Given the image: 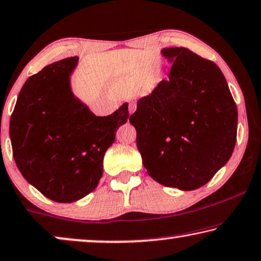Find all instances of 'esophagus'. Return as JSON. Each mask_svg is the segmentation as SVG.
I'll return each mask as SVG.
<instances>
[{
    "label": "esophagus",
    "instance_id": "34e87169",
    "mask_svg": "<svg viewBox=\"0 0 261 261\" xmlns=\"http://www.w3.org/2000/svg\"><path fill=\"white\" fill-rule=\"evenodd\" d=\"M135 109H137V103H135L134 101H130L129 108H128V111H129V114H133V113L135 112Z\"/></svg>",
    "mask_w": 261,
    "mask_h": 261
}]
</instances>
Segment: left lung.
<instances>
[{
    "instance_id": "left-lung-1",
    "label": "left lung",
    "mask_w": 261,
    "mask_h": 261,
    "mask_svg": "<svg viewBox=\"0 0 261 261\" xmlns=\"http://www.w3.org/2000/svg\"><path fill=\"white\" fill-rule=\"evenodd\" d=\"M167 80L139 100L129 116L147 173L182 191L203 186L231 158L238 111L214 62L184 47L164 48Z\"/></svg>"
}]
</instances>
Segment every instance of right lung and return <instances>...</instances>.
Listing matches in <instances>:
<instances>
[{"label":"right lung","instance_id":"add662e5","mask_svg":"<svg viewBox=\"0 0 261 261\" xmlns=\"http://www.w3.org/2000/svg\"><path fill=\"white\" fill-rule=\"evenodd\" d=\"M77 56L44 67L25 81L10 116L17 168L29 184L56 202H73L95 190L103 156L127 122L128 103L95 116L75 99L69 74Z\"/></svg>","mask_w":261,"mask_h":261}]
</instances>
